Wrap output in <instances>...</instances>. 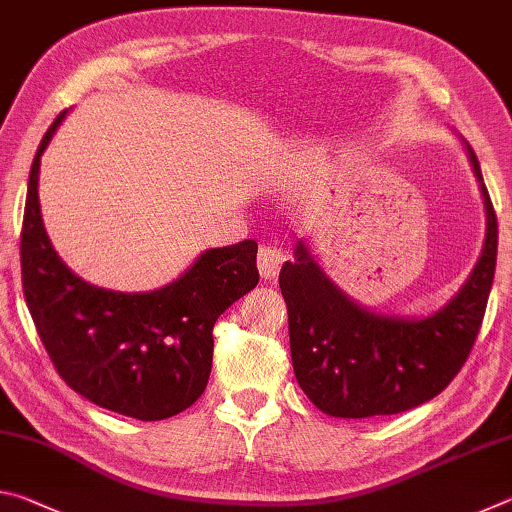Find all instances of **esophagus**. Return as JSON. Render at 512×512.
Returning <instances> with one entry per match:
<instances>
[{"instance_id": "esophagus-1", "label": "esophagus", "mask_w": 512, "mask_h": 512, "mask_svg": "<svg viewBox=\"0 0 512 512\" xmlns=\"http://www.w3.org/2000/svg\"><path fill=\"white\" fill-rule=\"evenodd\" d=\"M284 259H287V255H284L280 248L275 246L259 248L257 268H259V275H262V280H273L277 271H280V266L284 264Z\"/></svg>"}]
</instances>
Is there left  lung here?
I'll return each instance as SVG.
<instances>
[{"instance_id": "obj_1", "label": "left lung", "mask_w": 512, "mask_h": 512, "mask_svg": "<svg viewBox=\"0 0 512 512\" xmlns=\"http://www.w3.org/2000/svg\"><path fill=\"white\" fill-rule=\"evenodd\" d=\"M485 207L481 255L463 287L427 316L379 314L352 300L298 241L280 289L289 309L293 372L332 418H372L415 409L445 391L470 354L497 264V216L479 160L463 140Z\"/></svg>"}]
</instances>
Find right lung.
Wrapping results in <instances>:
<instances>
[{
  "mask_svg": "<svg viewBox=\"0 0 512 512\" xmlns=\"http://www.w3.org/2000/svg\"><path fill=\"white\" fill-rule=\"evenodd\" d=\"M65 115L51 124L31 164L20 244L24 298L69 388L126 418H171L205 391L216 318L257 287V241L205 250L155 291L124 293L85 282L51 246L38 196L40 158Z\"/></svg>",
  "mask_w": 512,
  "mask_h": 512,
  "instance_id": "obj_1",
  "label": "right lung"
}]
</instances>
